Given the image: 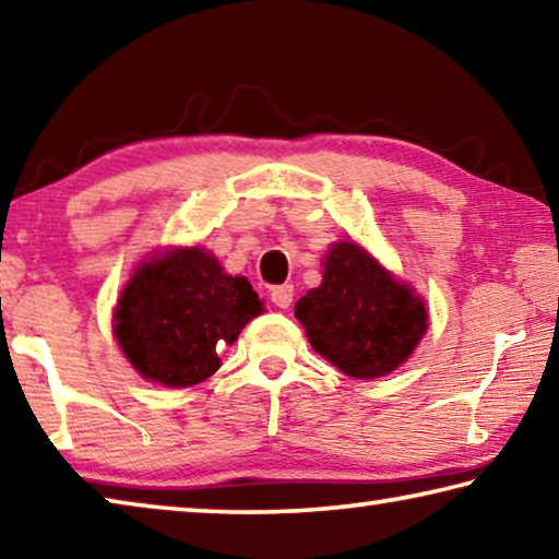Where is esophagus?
Returning a JSON list of instances; mask_svg holds the SVG:
<instances>
[{
    "label": "esophagus",
    "instance_id": "esophagus-1",
    "mask_svg": "<svg viewBox=\"0 0 559 559\" xmlns=\"http://www.w3.org/2000/svg\"><path fill=\"white\" fill-rule=\"evenodd\" d=\"M271 302L276 308L286 310L293 302V286H290V283H283V286H273L271 288Z\"/></svg>",
    "mask_w": 559,
    "mask_h": 559
}]
</instances>
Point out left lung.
I'll return each mask as SVG.
<instances>
[{
    "instance_id": "obj_1",
    "label": "left lung",
    "mask_w": 559,
    "mask_h": 559,
    "mask_svg": "<svg viewBox=\"0 0 559 559\" xmlns=\"http://www.w3.org/2000/svg\"><path fill=\"white\" fill-rule=\"evenodd\" d=\"M310 345L340 372L372 380L396 370L427 333V310L353 241L330 249L320 288L296 302Z\"/></svg>"
}]
</instances>
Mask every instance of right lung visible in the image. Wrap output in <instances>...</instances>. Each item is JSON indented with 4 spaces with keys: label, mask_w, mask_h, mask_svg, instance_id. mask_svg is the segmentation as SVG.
Returning a JSON list of instances; mask_svg holds the SVG:
<instances>
[{
    "label": "right lung",
    "mask_w": 559,
    "mask_h": 559,
    "mask_svg": "<svg viewBox=\"0 0 559 559\" xmlns=\"http://www.w3.org/2000/svg\"><path fill=\"white\" fill-rule=\"evenodd\" d=\"M259 313L249 281L226 276L202 249H177L130 278L112 333L145 380L192 386L219 370V349Z\"/></svg>",
    "instance_id": "1"
}]
</instances>
